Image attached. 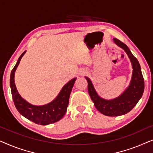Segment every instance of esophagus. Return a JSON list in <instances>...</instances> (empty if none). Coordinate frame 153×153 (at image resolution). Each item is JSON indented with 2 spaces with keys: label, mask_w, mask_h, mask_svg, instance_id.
I'll return each instance as SVG.
<instances>
[{
  "label": "esophagus",
  "mask_w": 153,
  "mask_h": 153,
  "mask_svg": "<svg viewBox=\"0 0 153 153\" xmlns=\"http://www.w3.org/2000/svg\"><path fill=\"white\" fill-rule=\"evenodd\" d=\"M79 74L80 75H84L85 74H86V71L84 70H81L79 71Z\"/></svg>",
  "instance_id": "1"
}]
</instances>
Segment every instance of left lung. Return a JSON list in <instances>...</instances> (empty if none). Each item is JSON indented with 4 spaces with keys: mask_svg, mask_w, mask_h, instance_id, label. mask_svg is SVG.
<instances>
[{
    "mask_svg": "<svg viewBox=\"0 0 153 153\" xmlns=\"http://www.w3.org/2000/svg\"><path fill=\"white\" fill-rule=\"evenodd\" d=\"M114 41L125 50L132 64V78L129 86L119 97L112 100H105L97 95L91 81L85 77L89 95L94 102V105L101 114L107 116H118L130 111L141 99L144 91V79L138 60L125 44L117 38H114Z\"/></svg>",
    "mask_w": 153,
    "mask_h": 153,
    "instance_id": "8db88e82",
    "label": "left lung"
}]
</instances>
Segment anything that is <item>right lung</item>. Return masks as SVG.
Masks as SVG:
<instances>
[{
	"label": "right lung",
	"instance_id": "obj_1",
	"mask_svg": "<svg viewBox=\"0 0 153 153\" xmlns=\"http://www.w3.org/2000/svg\"><path fill=\"white\" fill-rule=\"evenodd\" d=\"M25 53L26 51L19 58L18 61L12 69L10 74V83L14 105L20 114L36 124L46 125L57 122L64 116L67 111L69 98L76 78L72 79L65 85L57 97L49 104L43 106L32 105L23 99L18 93L14 79V72Z\"/></svg>",
	"mask_w": 153,
	"mask_h": 153
}]
</instances>
